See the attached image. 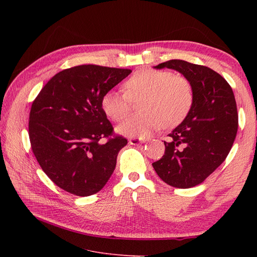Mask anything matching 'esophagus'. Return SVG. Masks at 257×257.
I'll use <instances>...</instances> for the list:
<instances>
[{
    "label": "esophagus",
    "mask_w": 257,
    "mask_h": 257,
    "mask_svg": "<svg viewBox=\"0 0 257 257\" xmlns=\"http://www.w3.org/2000/svg\"><path fill=\"white\" fill-rule=\"evenodd\" d=\"M144 143H145V140H144V139L133 138V139H130V140H129V144H130V145H133V146H138V145H141V144H144Z\"/></svg>",
    "instance_id": "1"
}]
</instances>
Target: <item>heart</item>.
Segmentation results:
<instances>
[{
  "label": "heart",
  "instance_id": "heart-1",
  "mask_svg": "<svg viewBox=\"0 0 257 257\" xmlns=\"http://www.w3.org/2000/svg\"><path fill=\"white\" fill-rule=\"evenodd\" d=\"M125 92L107 91L101 107L107 117L114 121L128 113L130 101L142 98L139 114L127 117L116 127L126 137L145 138L160 126L173 128L190 112L194 94L188 80L168 71L144 69L134 73L124 84Z\"/></svg>",
  "mask_w": 257,
  "mask_h": 257
}]
</instances>
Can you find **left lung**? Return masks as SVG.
<instances>
[{"label":"left lung","mask_w":257,"mask_h":257,"mask_svg":"<svg viewBox=\"0 0 257 257\" xmlns=\"http://www.w3.org/2000/svg\"><path fill=\"white\" fill-rule=\"evenodd\" d=\"M154 69L179 72L193 88L190 112L169 134L165 155L152 164L169 185L190 188L203 182L231 150L238 123L234 94L220 74L204 65L172 59Z\"/></svg>","instance_id":"left-lung-1"}]
</instances>
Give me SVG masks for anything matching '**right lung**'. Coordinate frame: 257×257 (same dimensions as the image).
Wrapping results in <instances>:
<instances>
[{"label": "right lung", "mask_w": 257, "mask_h": 257, "mask_svg": "<svg viewBox=\"0 0 257 257\" xmlns=\"http://www.w3.org/2000/svg\"><path fill=\"white\" fill-rule=\"evenodd\" d=\"M132 71L93 64L52 77L32 103L29 138L47 176L63 191L86 197L100 192L112 175L127 140L112 136L101 107L104 94ZM108 137L106 143L100 140Z\"/></svg>", "instance_id": "obj_1"}]
</instances>
